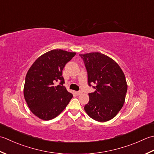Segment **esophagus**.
I'll return each mask as SVG.
<instances>
[{"label":"esophagus","instance_id":"34e87169","mask_svg":"<svg viewBox=\"0 0 154 154\" xmlns=\"http://www.w3.org/2000/svg\"><path fill=\"white\" fill-rule=\"evenodd\" d=\"M82 91H77V92H76V94L78 95V96H79V95L82 94Z\"/></svg>","mask_w":154,"mask_h":154}]
</instances>
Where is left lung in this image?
<instances>
[{
    "mask_svg": "<svg viewBox=\"0 0 154 154\" xmlns=\"http://www.w3.org/2000/svg\"><path fill=\"white\" fill-rule=\"evenodd\" d=\"M88 74V84L96 89L89 93L84 106L88 115L98 122H106L117 115L123 106L128 85L121 68L108 56L100 52L80 54Z\"/></svg>",
    "mask_w": 154,
    "mask_h": 154,
    "instance_id": "obj_1",
    "label": "left lung"
}]
</instances>
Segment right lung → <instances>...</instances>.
<instances>
[{"label": "right lung", "mask_w": 154, "mask_h": 154, "mask_svg": "<svg viewBox=\"0 0 154 154\" xmlns=\"http://www.w3.org/2000/svg\"><path fill=\"white\" fill-rule=\"evenodd\" d=\"M75 55V52L52 50L36 59L28 71L24 98L30 111L42 120H50L57 116L72 98L63 86L62 70ZM56 81L60 83L56 87Z\"/></svg>", "instance_id": "add662e5"}]
</instances>
